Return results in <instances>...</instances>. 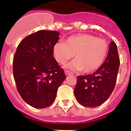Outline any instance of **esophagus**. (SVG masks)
Returning a JSON list of instances; mask_svg holds the SVG:
<instances>
[{
  "instance_id": "34e87169",
  "label": "esophagus",
  "mask_w": 131,
  "mask_h": 131,
  "mask_svg": "<svg viewBox=\"0 0 131 131\" xmlns=\"http://www.w3.org/2000/svg\"><path fill=\"white\" fill-rule=\"evenodd\" d=\"M72 74V73L71 72H69V71H67V70H66L65 71V75L66 76H68V75H71Z\"/></svg>"
}]
</instances>
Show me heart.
I'll return each mask as SVG.
<instances>
[{
	"instance_id": "obj_1",
	"label": "heart",
	"mask_w": 131,
	"mask_h": 131,
	"mask_svg": "<svg viewBox=\"0 0 131 131\" xmlns=\"http://www.w3.org/2000/svg\"><path fill=\"white\" fill-rule=\"evenodd\" d=\"M108 48V42L104 39L89 34H79L69 37L65 42L55 44L53 54L60 64H64L74 55L76 59L69 64V68L91 73L104 64Z\"/></svg>"
}]
</instances>
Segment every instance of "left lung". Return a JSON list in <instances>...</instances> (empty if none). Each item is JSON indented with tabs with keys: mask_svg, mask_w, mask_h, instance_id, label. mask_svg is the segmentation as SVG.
Masks as SVG:
<instances>
[{
	"mask_svg": "<svg viewBox=\"0 0 131 131\" xmlns=\"http://www.w3.org/2000/svg\"><path fill=\"white\" fill-rule=\"evenodd\" d=\"M119 65L116 44L112 41L101 67L93 74L78 76L74 95L79 103L86 107H96L104 104L115 88Z\"/></svg>",
	"mask_w": 131,
	"mask_h": 131,
	"instance_id": "1",
	"label": "left lung"
}]
</instances>
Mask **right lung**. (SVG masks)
<instances>
[{"label":"right lung","mask_w":131,"mask_h":131,"mask_svg":"<svg viewBox=\"0 0 131 131\" xmlns=\"http://www.w3.org/2000/svg\"><path fill=\"white\" fill-rule=\"evenodd\" d=\"M59 35L58 32L51 30L31 34L20 42L13 57L17 89L22 99L34 108H43L52 104L58 87L66 79L64 71L53 57Z\"/></svg>","instance_id":"1"}]
</instances>
